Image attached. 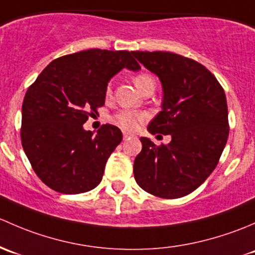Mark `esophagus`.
<instances>
[{
	"mask_svg": "<svg viewBox=\"0 0 255 255\" xmlns=\"http://www.w3.org/2000/svg\"><path fill=\"white\" fill-rule=\"evenodd\" d=\"M123 136H124V140H127V138L130 137L131 133H128V132H124V133H123Z\"/></svg>",
	"mask_w": 255,
	"mask_h": 255,
	"instance_id": "1",
	"label": "esophagus"
}]
</instances>
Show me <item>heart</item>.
I'll use <instances>...</instances> for the list:
<instances>
[{
    "label": "heart",
    "mask_w": 255,
    "mask_h": 255,
    "mask_svg": "<svg viewBox=\"0 0 255 255\" xmlns=\"http://www.w3.org/2000/svg\"><path fill=\"white\" fill-rule=\"evenodd\" d=\"M133 82H135L136 87L140 91L141 88L145 87L148 83H154L153 78L148 75V73H138L133 77ZM106 96L109 97L112 96V86H108L106 91ZM146 118V115L141 112H135V110H122V112L118 113L114 118H113V123L117 124L118 127L122 128L125 131H133L136 130L141 122H143Z\"/></svg>",
    "instance_id": "heart-1"
}]
</instances>
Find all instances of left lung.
Segmentation results:
<instances>
[{
  "label": "left lung",
  "instance_id": "8db88e82",
  "mask_svg": "<svg viewBox=\"0 0 255 255\" xmlns=\"http://www.w3.org/2000/svg\"><path fill=\"white\" fill-rule=\"evenodd\" d=\"M132 55L159 78L163 89L162 110L147 130L172 137L161 146L140 138L142 149L133 162V177L152 195L182 198L205 182L227 142L225 91L195 60L167 51H132Z\"/></svg>",
  "mask_w": 255,
  "mask_h": 255
}]
</instances>
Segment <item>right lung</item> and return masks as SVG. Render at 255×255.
<instances>
[{"mask_svg":"<svg viewBox=\"0 0 255 255\" xmlns=\"http://www.w3.org/2000/svg\"><path fill=\"white\" fill-rule=\"evenodd\" d=\"M127 50L89 49L51 61L28 88L22 106V146L34 172L52 190L81 194L101 183L123 140L106 124L93 135L83 124L106 103L113 76L141 69Z\"/></svg>","mask_w":255,"mask_h":255,"instance_id":"add662e5","label":"right lung"}]
</instances>
